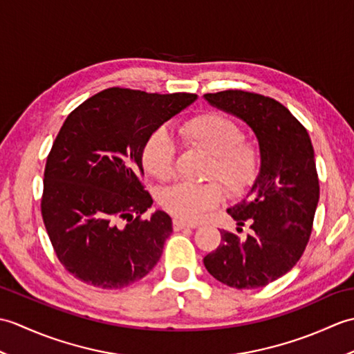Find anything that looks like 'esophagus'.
Listing matches in <instances>:
<instances>
[{
    "instance_id": "1",
    "label": "esophagus",
    "mask_w": 354,
    "mask_h": 354,
    "mask_svg": "<svg viewBox=\"0 0 354 354\" xmlns=\"http://www.w3.org/2000/svg\"><path fill=\"white\" fill-rule=\"evenodd\" d=\"M196 227H198L196 223L184 222V221H181V219H175V221H173V228H175V231L183 230V228H196Z\"/></svg>"
}]
</instances>
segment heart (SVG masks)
I'll list each match as a JSON object with an SVG mask.
<instances>
[{"mask_svg":"<svg viewBox=\"0 0 354 354\" xmlns=\"http://www.w3.org/2000/svg\"><path fill=\"white\" fill-rule=\"evenodd\" d=\"M184 146L208 156L204 178L219 181L230 194H242L257 176L260 152L243 140L240 126L219 112H205L187 120L179 127ZM142 167L150 176L167 183L175 175V146L164 129L149 135L141 152ZM223 201L219 184H179L164 190L161 207L176 219L194 222Z\"/></svg>","mask_w":354,"mask_h":354,"instance_id":"1","label":"heart"}]
</instances>
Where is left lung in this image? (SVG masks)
I'll return each mask as SVG.
<instances>
[{
    "label": "left lung",
    "instance_id": "obj_1",
    "mask_svg": "<svg viewBox=\"0 0 354 354\" xmlns=\"http://www.w3.org/2000/svg\"><path fill=\"white\" fill-rule=\"evenodd\" d=\"M204 99L250 126L260 149L259 175L228 208L237 231L248 222L251 232L240 239L221 230V245L204 265L230 288H263L289 272L309 242L319 201L312 141L290 111L269 97L230 89Z\"/></svg>",
    "mask_w": 354,
    "mask_h": 354
}]
</instances>
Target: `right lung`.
Masks as SVG:
<instances>
[{
    "label": "right lung",
    "mask_w": 354,
    "mask_h": 354,
    "mask_svg": "<svg viewBox=\"0 0 354 354\" xmlns=\"http://www.w3.org/2000/svg\"><path fill=\"white\" fill-rule=\"evenodd\" d=\"M198 99L196 94H147L109 88L66 117L44 173L41 212L65 269L100 289H122L146 277L171 234V219L156 209L142 146L149 135Z\"/></svg>",
    "instance_id": "right-lung-1"
}]
</instances>
